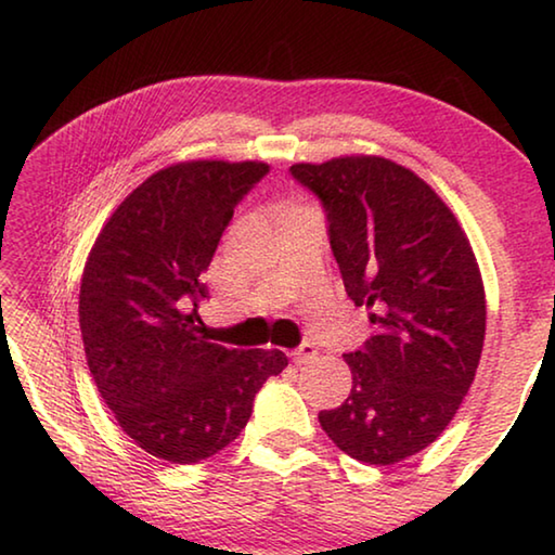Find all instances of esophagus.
<instances>
[{
	"label": "esophagus",
	"mask_w": 555,
	"mask_h": 555,
	"mask_svg": "<svg viewBox=\"0 0 555 555\" xmlns=\"http://www.w3.org/2000/svg\"><path fill=\"white\" fill-rule=\"evenodd\" d=\"M315 356H319V350H315L313 343H304V346H298V348L294 350V353H292V358H294V363H296V365L309 363V360H313Z\"/></svg>",
	"instance_id": "obj_1"
}]
</instances>
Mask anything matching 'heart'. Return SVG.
I'll list each match as a JSON object with an SVG mask.
<instances>
[{
	"mask_svg": "<svg viewBox=\"0 0 555 555\" xmlns=\"http://www.w3.org/2000/svg\"><path fill=\"white\" fill-rule=\"evenodd\" d=\"M294 207V202H284V209H292Z\"/></svg>",
	"mask_w": 555,
	"mask_h": 555,
	"instance_id": "obj_1",
	"label": "heart"
}]
</instances>
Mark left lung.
I'll return each mask as SVG.
<instances>
[{"instance_id": "1", "label": "left lung", "mask_w": 555, "mask_h": 555, "mask_svg": "<svg viewBox=\"0 0 555 555\" xmlns=\"http://www.w3.org/2000/svg\"><path fill=\"white\" fill-rule=\"evenodd\" d=\"M321 197L331 249L375 336L346 353L353 388L319 412L338 450L365 464L408 460L444 433L477 375L487 296L477 257L444 199L380 155L296 163Z\"/></svg>"}]
</instances>
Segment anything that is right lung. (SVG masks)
Here are the masks:
<instances>
[{
	"label": "right lung",
	"mask_w": 555,
	"mask_h": 555,
	"mask_svg": "<svg viewBox=\"0 0 555 555\" xmlns=\"http://www.w3.org/2000/svg\"><path fill=\"white\" fill-rule=\"evenodd\" d=\"M269 172L259 160H184L143 180L88 251L78 323L95 388L133 442L195 464L240 437L254 395L288 365L281 350L207 340L197 306L236 202Z\"/></svg>",
	"instance_id": "1"
}]
</instances>
